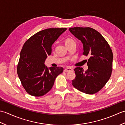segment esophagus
<instances>
[{
    "instance_id": "1",
    "label": "esophagus",
    "mask_w": 125,
    "mask_h": 125,
    "mask_svg": "<svg viewBox=\"0 0 125 125\" xmlns=\"http://www.w3.org/2000/svg\"><path fill=\"white\" fill-rule=\"evenodd\" d=\"M73 70V68H71L70 67H68V68L65 69L64 71H65V72H69V71H71Z\"/></svg>"
}]
</instances>
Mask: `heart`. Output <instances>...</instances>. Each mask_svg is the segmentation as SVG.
Here are the masks:
<instances>
[{
    "mask_svg": "<svg viewBox=\"0 0 125 125\" xmlns=\"http://www.w3.org/2000/svg\"><path fill=\"white\" fill-rule=\"evenodd\" d=\"M73 41V40H71V39H67V40L65 41V43H68V42H70V41Z\"/></svg>",
    "mask_w": 125,
    "mask_h": 125,
    "instance_id": "obj_1",
    "label": "heart"
}]
</instances>
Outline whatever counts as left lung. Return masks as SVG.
I'll use <instances>...</instances> for the list:
<instances>
[{
	"label": "left lung",
	"instance_id": "obj_1",
	"mask_svg": "<svg viewBox=\"0 0 125 125\" xmlns=\"http://www.w3.org/2000/svg\"><path fill=\"white\" fill-rule=\"evenodd\" d=\"M69 30L83 46V55H89L88 69L77 67L76 77L72 81L76 89L86 94H94L104 86L112 70L113 53L102 34L90 27H73Z\"/></svg>",
	"mask_w": 125,
	"mask_h": 125
}]
</instances>
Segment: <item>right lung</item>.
Listing matches in <instances>:
<instances>
[{
    "mask_svg": "<svg viewBox=\"0 0 125 125\" xmlns=\"http://www.w3.org/2000/svg\"><path fill=\"white\" fill-rule=\"evenodd\" d=\"M67 28H48L34 34L23 44L20 54L17 73L28 94L35 97L46 94L54 85L62 67L48 68L44 62L52 54L53 43Z\"/></svg>",
    "mask_w": 125,
    "mask_h": 125,
    "instance_id": "right-lung-1",
    "label": "right lung"
}]
</instances>
